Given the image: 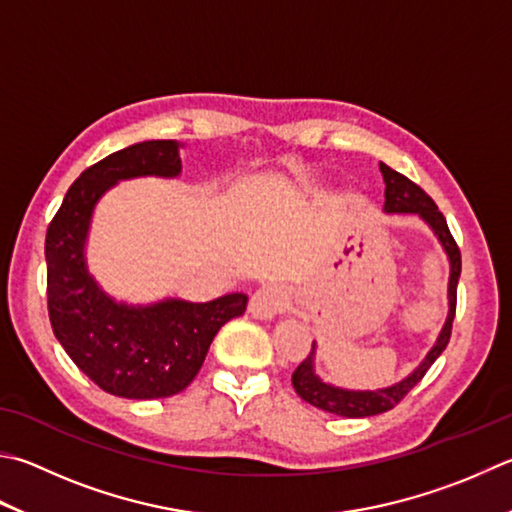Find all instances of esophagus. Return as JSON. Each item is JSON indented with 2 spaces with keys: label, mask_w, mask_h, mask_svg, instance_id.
Returning <instances> with one entry per match:
<instances>
[{
  "label": "esophagus",
  "mask_w": 512,
  "mask_h": 512,
  "mask_svg": "<svg viewBox=\"0 0 512 512\" xmlns=\"http://www.w3.org/2000/svg\"><path fill=\"white\" fill-rule=\"evenodd\" d=\"M289 305V296L281 285H263L249 301V314L260 321H272L274 316L283 314Z\"/></svg>",
  "instance_id": "obj_1"
}]
</instances>
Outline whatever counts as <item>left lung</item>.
I'll return each mask as SVG.
<instances>
[{
  "mask_svg": "<svg viewBox=\"0 0 512 512\" xmlns=\"http://www.w3.org/2000/svg\"><path fill=\"white\" fill-rule=\"evenodd\" d=\"M379 167L385 182V202H383L385 214H417L423 223L432 229V234L437 236L439 245L448 256V263H450L448 316H446V323L441 327L435 345L430 347L426 359L417 365V370L408 374L406 379H401L399 383L388 385V388H379V390H347V388H339V385L325 383L314 370L316 343H312L310 356H307V359L298 365L292 374L294 390L298 397L310 403V406L330 414H339V417H347V419L374 417V414L388 412L397 406V403L406 397L414 385L423 379V374H426L430 370V365L439 359V354L446 350V345L450 341V332H452V318H455V310H457V283L461 274V254L455 238H452L450 229L446 225V218H443V214L426 191L414 185L412 180L401 176L399 171L390 169L388 165H383V162Z\"/></svg>",
  "mask_w": 512,
  "mask_h": 512,
  "instance_id": "1",
  "label": "left lung"
}]
</instances>
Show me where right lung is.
Returning <instances> with one entry per match:
<instances>
[{
	"mask_svg": "<svg viewBox=\"0 0 512 512\" xmlns=\"http://www.w3.org/2000/svg\"><path fill=\"white\" fill-rule=\"evenodd\" d=\"M182 144H131L82 171L46 231V296L57 341L104 392L124 399H162L196 379L214 336L245 314L247 294L209 303L165 298L149 305L118 303L86 265L95 205L120 180L178 178Z\"/></svg>",
	"mask_w": 512,
	"mask_h": 512,
	"instance_id": "obj_1",
	"label": "right lung"
}]
</instances>
